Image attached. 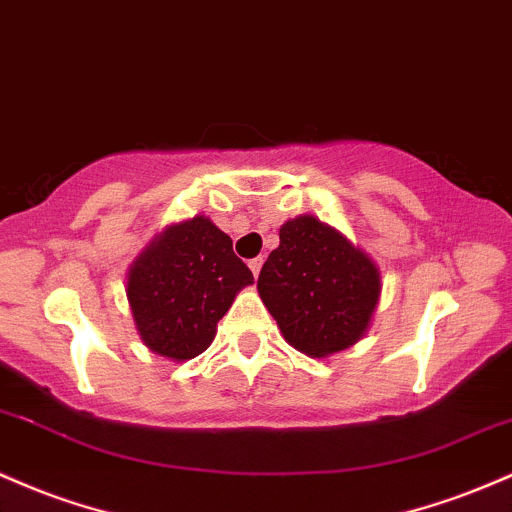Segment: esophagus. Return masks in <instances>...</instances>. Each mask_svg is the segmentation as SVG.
<instances>
[{"mask_svg": "<svg viewBox=\"0 0 512 512\" xmlns=\"http://www.w3.org/2000/svg\"><path fill=\"white\" fill-rule=\"evenodd\" d=\"M262 262H265V260H262V257H255V260H250V262H247V265H250L252 274H255V277H257V274H260V269H262Z\"/></svg>", "mask_w": 512, "mask_h": 512, "instance_id": "obj_1", "label": "esophagus"}]
</instances>
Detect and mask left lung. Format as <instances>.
<instances>
[{"instance_id":"obj_1","label":"left lung","mask_w":512,"mask_h":512,"mask_svg":"<svg viewBox=\"0 0 512 512\" xmlns=\"http://www.w3.org/2000/svg\"><path fill=\"white\" fill-rule=\"evenodd\" d=\"M257 291L291 347L328 357L367 333L381 274L340 230L299 216L279 228V247L262 265Z\"/></svg>"}]
</instances>
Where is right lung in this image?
<instances>
[{"label": "right lung", "instance_id": "add662e5", "mask_svg": "<svg viewBox=\"0 0 512 512\" xmlns=\"http://www.w3.org/2000/svg\"><path fill=\"white\" fill-rule=\"evenodd\" d=\"M252 272L233 240L206 216L167 226L136 257L126 296L145 347L174 362L194 359L216 338L218 320Z\"/></svg>", "mask_w": 512, "mask_h": 512}]
</instances>
